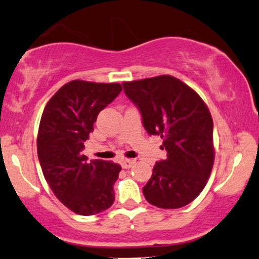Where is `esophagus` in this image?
I'll use <instances>...</instances> for the list:
<instances>
[{
  "instance_id": "obj_1",
  "label": "esophagus",
  "mask_w": 259,
  "mask_h": 259,
  "mask_svg": "<svg viewBox=\"0 0 259 259\" xmlns=\"http://www.w3.org/2000/svg\"><path fill=\"white\" fill-rule=\"evenodd\" d=\"M135 163V160L133 159H125L122 161V167L123 168H130Z\"/></svg>"
}]
</instances>
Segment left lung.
<instances>
[{
	"label": "left lung",
	"instance_id": "8db88e82",
	"mask_svg": "<svg viewBox=\"0 0 259 259\" xmlns=\"http://www.w3.org/2000/svg\"><path fill=\"white\" fill-rule=\"evenodd\" d=\"M125 96L139 109L149 135L163 140L167 158L153 167L143 186L150 204L182 208L204 189L214 163L212 119L196 92L169 75L123 83Z\"/></svg>",
	"mask_w": 259,
	"mask_h": 259
}]
</instances>
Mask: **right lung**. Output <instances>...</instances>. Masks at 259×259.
<instances>
[{"mask_svg":"<svg viewBox=\"0 0 259 259\" xmlns=\"http://www.w3.org/2000/svg\"><path fill=\"white\" fill-rule=\"evenodd\" d=\"M119 83L74 80L58 90L42 111L37 139L42 175L55 196L78 215H94L114 202L120 165L83 155L98 114L118 97Z\"/></svg>","mask_w":259,"mask_h":259,"instance_id":"add662e5","label":"right lung"}]
</instances>
